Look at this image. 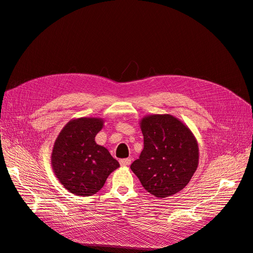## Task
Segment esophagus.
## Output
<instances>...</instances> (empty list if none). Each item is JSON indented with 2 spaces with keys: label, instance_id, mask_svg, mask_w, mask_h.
Returning a JSON list of instances; mask_svg holds the SVG:
<instances>
[{
  "label": "esophagus",
  "instance_id": "34e87169",
  "mask_svg": "<svg viewBox=\"0 0 253 253\" xmlns=\"http://www.w3.org/2000/svg\"><path fill=\"white\" fill-rule=\"evenodd\" d=\"M120 163L122 166H129L131 164V160L130 158H123V160L120 161Z\"/></svg>",
  "mask_w": 253,
  "mask_h": 253
}]
</instances>
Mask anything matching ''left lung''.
Returning a JSON list of instances; mask_svg holds the SVG:
<instances>
[{
  "label": "left lung",
  "instance_id": "1",
  "mask_svg": "<svg viewBox=\"0 0 253 253\" xmlns=\"http://www.w3.org/2000/svg\"><path fill=\"white\" fill-rule=\"evenodd\" d=\"M143 150L130 168L152 195L165 198L184 189L198 166V145L192 131L172 115L141 121Z\"/></svg>",
  "mask_w": 253,
  "mask_h": 253
}]
</instances>
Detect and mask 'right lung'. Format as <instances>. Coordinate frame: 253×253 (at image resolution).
Listing matches in <instances>:
<instances>
[{
    "instance_id": "1",
    "label": "right lung",
    "mask_w": 253,
    "mask_h": 253,
    "mask_svg": "<svg viewBox=\"0 0 253 253\" xmlns=\"http://www.w3.org/2000/svg\"><path fill=\"white\" fill-rule=\"evenodd\" d=\"M103 122L82 117L69 122L54 144L51 166L68 191L79 196H90L104 185L109 174L120 167L104 146L98 145L96 134Z\"/></svg>"
}]
</instances>
